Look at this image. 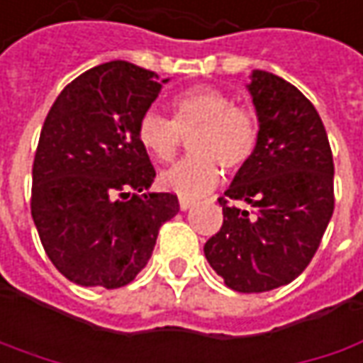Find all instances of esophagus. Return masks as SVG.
<instances>
[{
  "instance_id": "34e87169",
  "label": "esophagus",
  "mask_w": 363,
  "mask_h": 363,
  "mask_svg": "<svg viewBox=\"0 0 363 363\" xmlns=\"http://www.w3.org/2000/svg\"><path fill=\"white\" fill-rule=\"evenodd\" d=\"M179 205H181L182 211H186L189 207H193V205H195V199H191V197H181V199H179Z\"/></svg>"
}]
</instances>
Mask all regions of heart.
I'll return each instance as SVG.
<instances>
[{"label": "heart", "mask_w": 363, "mask_h": 363, "mask_svg": "<svg viewBox=\"0 0 363 363\" xmlns=\"http://www.w3.org/2000/svg\"><path fill=\"white\" fill-rule=\"evenodd\" d=\"M184 138H191V156L160 174V184L182 197L211 191L221 170L240 172L254 156L260 140V121L254 109L240 107L228 93L191 87L170 99V119L146 111L138 121V142L156 162H170Z\"/></svg>", "instance_id": "heart-1"}]
</instances>
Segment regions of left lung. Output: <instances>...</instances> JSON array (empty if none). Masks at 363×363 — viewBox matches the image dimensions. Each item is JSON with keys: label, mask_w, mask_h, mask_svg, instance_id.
<instances>
[{"label": "left lung", "mask_w": 363, "mask_h": 363, "mask_svg": "<svg viewBox=\"0 0 363 363\" xmlns=\"http://www.w3.org/2000/svg\"><path fill=\"white\" fill-rule=\"evenodd\" d=\"M247 89L258 148L217 199L223 225L203 250L231 291L268 292L301 274L323 240L335 207L333 154L315 105L294 85L254 71Z\"/></svg>", "instance_id": "left-lung-1"}]
</instances>
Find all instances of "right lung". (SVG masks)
<instances>
[{
	"label": "right lung",
	"instance_id": "right-lung-1",
	"mask_svg": "<svg viewBox=\"0 0 363 363\" xmlns=\"http://www.w3.org/2000/svg\"><path fill=\"white\" fill-rule=\"evenodd\" d=\"M160 87L152 71L111 60L71 81L44 119L30 209L46 256L74 284H130L179 213L174 193L140 195L156 170L138 121Z\"/></svg>",
	"mask_w": 363,
	"mask_h": 363
}]
</instances>
